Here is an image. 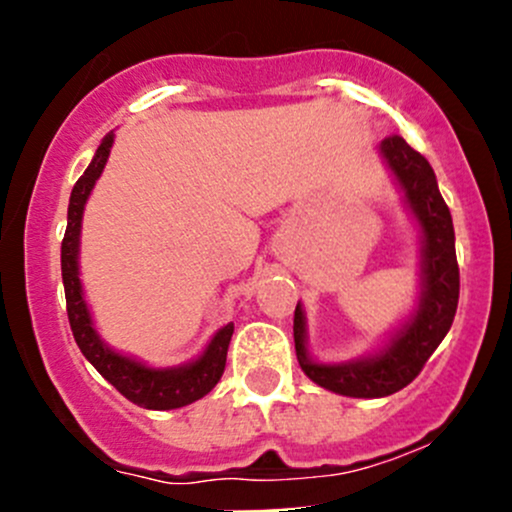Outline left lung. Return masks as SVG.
Wrapping results in <instances>:
<instances>
[{
  "label": "left lung",
  "mask_w": 512,
  "mask_h": 512,
  "mask_svg": "<svg viewBox=\"0 0 512 512\" xmlns=\"http://www.w3.org/2000/svg\"><path fill=\"white\" fill-rule=\"evenodd\" d=\"M378 151L419 228V298L414 310L373 354L342 363H322L310 356L303 305L298 303L293 313V342L303 373L325 390L363 399L395 395L421 373L448 334L460 298L455 228L431 163L397 134L383 139Z\"/></svg>",
  "instance_id": "obj_1"
}]
</instances>
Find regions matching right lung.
<instances>
[{
    "label": "right lung",
    "mask_w": 512,
    "mask_h": 512,
    "mask_svg": "<svg viewBox=\"0 0 512 512\" xmlns=\"http://www.w3.org/2000/svg\"><path fill=\"white\" fill-rule=\"evenodd\" d=\"M115 132L103 137L96 156L91 158L88 168L79 180H76L72 197H69L67 209V231L62 240V284L64 296H67V315L72 325L74 339L79 344L81 354L88 358L93 368L115 387L120 395L129 402L144 409H180L185 404L197 402L214 390L221 380L223 368H226L228 344L233 337V325H223L219 332L211 337L207 349L192 361L180 363L170 368L146 366L139 358L120 354L113 346L105 344L93 325L91 310H88L84 286L79 279V248H81V221H84V209L88 197H91L93 185L101 178L105 163H108L110 149H113Z\"/></svg>",
    "instance_id": "obj_1"
}]
</instances>
